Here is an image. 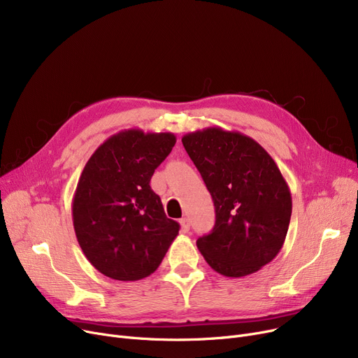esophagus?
<instances>
[{
    "instance_id": "esophagus-1",
    "label": "esophagus",
    "mask_w": 358,
    "mask_h": 358,
    "mask_svg": "<svg viewBox=\"0 0 358 358\" xmlns=\"http://www.w3.org/2000/svg\"><path fill=\"white\" fill-rule=\"evenodd\" d=\"M180 224H181V231H182V232H189V229H190V222H189V217H182V219H180Z\"/></svg>"
}]
</instances>
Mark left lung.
Listing matches in <instances>:
<instances>
[{
	"label": "left lung",
	"instance_id": "obj_1",
	"mask_svg": "<svg viewBox=\"0 0 358 358\" xmlns=\"http://www.w3.org/2000/svg\"><path fill=\"white\" fill-rule=\"evenodd\" d=\"M181 141L216 212L212 232L197 239V248L222 275L258 271L283 247L292 216V194L277 164L239 131L208 127Z\"/></svg>",
	"mask_w": 358,
	"mask_h": 358
}]
</instances>
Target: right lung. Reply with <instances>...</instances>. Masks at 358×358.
Here are the masks:
<instances>
[{
  "label": "right lung",
  "mask_w": 358,
  "mask_h": 358,
  "mask_svg": "<svg viewBox=\"0 0 358 358\" xmlns=\"http://www.w3.org/2000/svg\"><path fill=\"white\" fill-rule=\"evenodd\" d=\"M176 141L169 131L122 130L85 164L72 222L84 255L101 274L120 281L150 275L178 235L180 224L166 217L149 185Z\"/></svg>",
  "instance_id": "obj_1"
}]
</instances>
